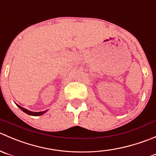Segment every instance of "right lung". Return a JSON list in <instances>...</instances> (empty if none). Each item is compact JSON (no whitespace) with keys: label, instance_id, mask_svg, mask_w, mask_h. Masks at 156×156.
Here are the masks:
<instances>
[{"label":"right lung","instance_id":"right-lung-1","mask_svg":"<svg viewBox=\"0 0 156 156\" xmlns=\"http://www.w3.org/2000/svg\"><path fill=\"white\" fill-rule=\"evenodd\" d=\"M17 106L21 109V110L23 111V112H24L25 113L28 114V115H32V116H39V115H43V114L46 112V111H44V112H30V111L27 110V109L23 108L21 107V106H20V105H17Z\"/></svg>","mask_w":156,"mask_h":156}]
</instances>
